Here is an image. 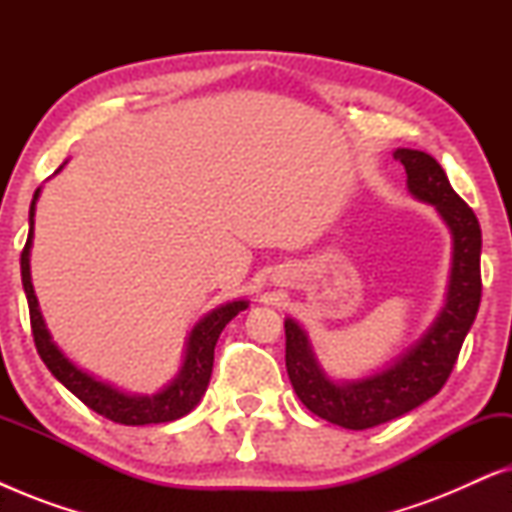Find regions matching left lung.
<instances>
[{
    "mask_svg": "<svg viewBox=\"0 0 512 512\" xmlns=\"http://www.w3.org/2000/svg\"><path fill=\"white\" fill-rule=\"evenodd\" d=\"M408 174L412 198L436 207L452 233V270L443 310L415 345L405 349L387 368L361 380L335 382L312 352L305 328L291 317L286 331V373L303 405L342 429L363 431L415 410L438 394L457 363L466 333L480 307V249L478 216L454 193L436 158L415 149H396Z\"/></svg>",
    "mask_w": 512,
    "mask_h": 512,
    "instance_id": "1",
    "label": "left lung"
}]
</instances>
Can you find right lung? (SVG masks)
<instances>
[{"label": "right lung", "instance_id": "obj_1", "mask_svg": "<svg viewBox=\"0 0 512 512\" xmlns=\"http://www.w3.org/2000/svg\"><path fill=\"white\" fill-rule=\"evenodd\" d=\"M62 170V167H60ZM58 170V172H60ZM41 188L34 191L32 205H30V235H27L25 249L20 254V275H23V289L27 296V305H30V324L34 345L41 361L51 370L58 382L72 391V394L95 410L97 415L111 419L116 424L125 426H146V424H165L174 422V419L184 417L191 412L200 398L205 396L209 377H212L214 366V347L216 340L226 324L233 317H237L242 310H247L249 300H233V303L219 305L216 310L207 312L193 331L188 333L184 363H181L179 373L174 380L163 387L156 394H128V391L116 389L114 384L97 380L95 375L86 373V370L69 361L65 352L55 345L51 333H48L46 321L41 317L39 300L34 296L32 275H30V249L34 237V207H37Z\"/></svg>", "mask_w": 512, "mask_h": 512}]
</instances>
